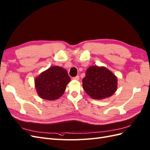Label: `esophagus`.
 <instances>
[{"mask_svg": "<svg viewBox=\"0 0 150 150\" xmlns=\"http://www.w3.org/2000/svg\"><path fill=\"white\" fill-rule=\"evenodd\" d=\"M79 79H80V77H79V76H75V77H74V78H73V80H79Z\"/></svg>", "mask_w": 150, "mask_h": 150, "instance_id": "esophagus-1", "label": "esophagus"}]
</instances>
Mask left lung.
I'll use <instances>...</instances> for the list:
<instances>
[{
    "instance_id": "obj_1",
    "label": "left lung",
    "mask_w": 150,
    "mask_h": 150,
    "mask_svg": "<svg viewBox=\"0 0 150 150\" xmlns=\"http://www.w3.org/2000/svg\"><path fill=\"white\" fill-rule=\"evenodd\" d=\"M83 88L93 99L102 100L112 96L117 89V78L105 67L91 66L82 80Z\"/></svg>"
}]
</instances>
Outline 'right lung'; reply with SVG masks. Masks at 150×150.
<instances>
[{
    "label": "right lung",
    "mask_w": 150,
    "mask_h": 150,
    "mask_svg": "<svg viewBox=\"0 0 150 150\" xmlns=\"http://www.w3.org/2000/svg\"><path fill=\"white\" fill-rule=\"evenodd\" d=\"M70 78L67 71L58 66H53L41 73L35 79L38 95L41 99L54 100L62 97Z\"/></svg>",
    "instance_id": "obj_1"
}]
</instances>
